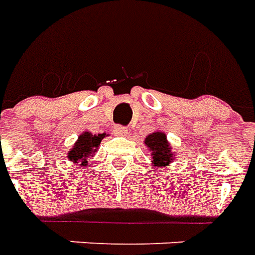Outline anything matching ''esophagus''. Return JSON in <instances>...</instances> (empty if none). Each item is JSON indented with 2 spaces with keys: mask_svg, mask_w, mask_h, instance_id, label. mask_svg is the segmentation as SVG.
<instances>
[{
  "mask_svg": "<svg viewBox=\"0 0 255 255\" xmlns=\"http://www.w3.org/2000/svg\"><path fill=\"white\" fill-rule=\"evenodd\" d=\"M114 133L116 136H126L127 135V128L122 127V126H115L114 127Z\"/></svg>",
  "mask_w": 255,
  "mask_h": 255,
  "instance_id": "obj_1",
  "label": "esophagus"
}]
</instances>
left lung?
Segmentation results:
<instances>
[{
	"label": "left lung",
	"mask_w": 255,
	"mask_h": 255,
	"mask_svg": "<svg viewBox=\"0 0 255 255\" xmlns=\"http://www.w3.org/2000/svg\"><path fill=\"white\" fill-rule=\"evenodd\" d=\"M145 147L152 156V165L155 168H167L174 160L176 152H172L165 132L155 131L149 133L144 140Z\"/></svg>",
	"instance_id": "1"
}]
</instances>
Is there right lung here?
<instances>
[{"label":"right lung","mask_w":255,"mask_h":255,"mask_svg":"<svg viewBox=\"0 0 255 255\" xmlns=\"http://www.w3.org/2000/svg\"><path fill=\"white\" fill-rule=\"evenodd\" d=\"M106 133L92 135L90 131H83L79 135L78 140L74 143L73 148L67 152V159L77 167H86L88 165V160L94 157L95 152H98Z\"/></svg>","instance_id":"obj_1"}]
</instances>
